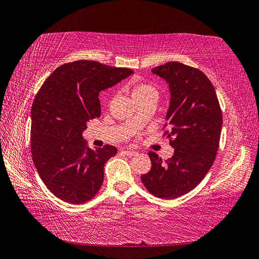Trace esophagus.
Returning <instances> with one entry per match:
<instances>
[{
  "mask_svg": "<svg viewBox=\"0 0 259 259\" xmlns=\"http://www.w3.org/2000/svg\"><path fill=\"white\" fill-rule=\"evenodd\" d=\"M125 156H128V157H134V156H137L138 155V152L137 151H131V150H123L122 151Z\"/></svg>",
  "mask_w": 259,
  "mask_h": 259,
  "instance_id": "obj_1",
  "label": "esophagus"
}]
</instances>
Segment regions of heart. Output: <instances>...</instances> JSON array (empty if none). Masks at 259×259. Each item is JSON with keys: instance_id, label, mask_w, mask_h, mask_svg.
<instances>
[{"instance_id": "obj_1", "label": "heart", "mask_w": 259, "mask_h": 259, "mask_svg": "<svg viewBox=\"0 0 259 259\" xmlns=\"http://www.w3.org/2000/svg\"><path fill=\"white\" fill-rule=\"evenodd\" d=\"M149 90H155L151 85H148V84H139L137 85L135 89H134V95H137V93H142V92H146V91H149Z\"/></svg>"}]
</instances>
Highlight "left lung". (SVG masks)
<instances>
[{"label": "left lung", "instance_id": "obj_1", "mask_svg": "<svg viewBox=\"0 0 259 259\" xmlns=\"http://www.w3.org/2000/svg\"><path fill=\"white\" fill-rule=\"evenodd\" d=\"M169 84L170 104L163 134L175 148L162 161L149 152L150 171L141 176L148 191L162 199H175L192 190L211 168L217 155L223 114L216 91L200 70L180 62L152 69Z\"/></svg>", "mask_w": 259, "mask_h": 259}]
</instances>
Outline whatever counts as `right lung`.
Masks as SVG:
<instances>
[{
  "label": "right lung",
  "mask_w": 259,
  "mask_h": 259,
  "mask_svg": "<svg viewBox=\"0 0 259 259\" xmlns=\"http://www.w3.org/2000/svg\"><path fill=\"white\" fill-rule=\"evenodd\" d=\"M134 73L97 61L62 64L46 80L31 109V152L47 188L69 203L87 202L103 183V168L117 148L92 150L82 134L100 117L99 93Z\"/></svg>",
  "instance_id": "add662e5"
}]
</instances>
